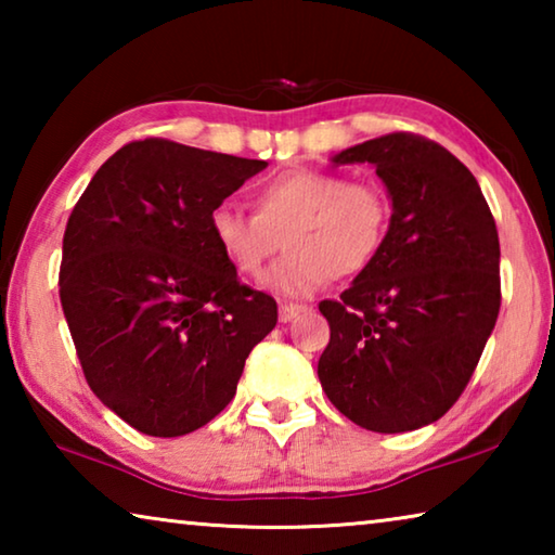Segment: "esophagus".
I'll return each instance as SVG.
<instances>
[{
    "mask_svg": "<svg viewBox=\"0 0 555 555\" xmlns=\"http://www.w3.org/2000/svg\"><path fill=\"white\" fill-rule=\"evenodd\" d=\"M300 311H304V306H298V304H281L279 306V321L281 323H291Z\"/></svg>",
    "mask_w": 555,
    "mask_h": 555,
    "instance_id": "obj_1",
    "label": "esophagus"
}]
</instances>
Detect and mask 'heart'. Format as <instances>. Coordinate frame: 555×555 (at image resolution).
Returning <instances> with one entry per match:
<instances>
[{
  "mask_svg": "<svg viewBox=\"0 0 555 555\" xmlns=\"http://www.w3.org/2000/svg\"><path fill=\"white\" fill-rule=\"evenodd\" d=\"M255 212L215 205L208 228L234 274L257 279L284 237L286 255L269 276L279 294H313L333 279L367 269L384 247L391 220L387 191L374 181H347L321 168H288L251 193Z\"/></svg>",
  "mask_w": 555,
  "mask_h": 555,
  "instance_id": "obj_1",
  "label": "heart"
}]
</instances>
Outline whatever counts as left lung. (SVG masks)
<instances>
[{
	"label": "left lung",
	"instance_id": "left-lung-1",
	"mask_svg": "<svg viewBox=\"0 0 555 555\" xmlns=\"http://www.w3.org/2000/svg\"><path fill=\"white\" fill-rule=\"evenodd\" d=\"M372 164L387 185L384 247L340 300H321L331 343L318 379L374 434L438 421L465 391L500 315V237L475 176L426 137L393 131L333 164Z\"/></svg>",
	"mask_w": 555,
	"mask_h": 555
}]
</instances>
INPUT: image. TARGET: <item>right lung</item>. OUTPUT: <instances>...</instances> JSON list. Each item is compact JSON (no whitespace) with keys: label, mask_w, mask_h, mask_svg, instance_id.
Here are the masks:
<instances>
[{"label":"right lung","mask_w":555,"mask_h":555,"mask_svg":"<svg viewBox=\"0 0 555 555\" xmlns=\"http://www.w3.org/2000/svg\"><path fill=\"white\" fill-rule=\"evenodd\" d=\"M267 168L144 139L112 154L63 234L61 306L95 397L139 434H193L232 401L276 300L210 237L215 205Z\"/></svg>","instance_id":"add662e5"}]
</instances>
